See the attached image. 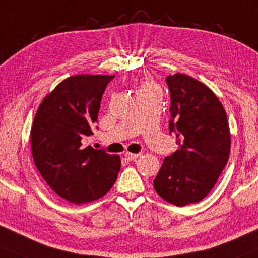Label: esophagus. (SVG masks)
I'll use <instances>...</instances> for the list:
<instances>
[{
	"instance_id": "1",
	"label": "esophagus",
	"mask_w": 258,
	"mask_h": 258,
	"mask_svg": "<svg viewBox=\"0 0 258 258\" xmlns=\"http://www.w3.org/2000/svg\"><path fill=\"white\" fill-rule=\"evenodd\" d=\"M140 156V153H132V152H126L125 157L128 159V161H133V159L138 158Z\"/></svg>"
}]
</instances>
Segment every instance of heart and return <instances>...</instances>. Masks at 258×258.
I'll list each match as a JSON object with an SVG mask.
<instances>
[{"mask_svg": "<svg viewBox=\"0 0 258 258\" xmlns=\"http://www.w3.org/2000/svg\"><path fill=\"white\" fill-rule=\"evenodd\" d=\"M150 90H157V87L151 82H144L142 86H140L138 91H137V94L143 93V91H150Z\"/></svg>", "mask_w": 258, "mask_h": 258, "instance_id": "obj_1", "label": "heart"}]
</instances>
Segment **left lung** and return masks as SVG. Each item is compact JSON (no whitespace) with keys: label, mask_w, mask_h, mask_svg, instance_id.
Returning a JSON list of instances; mask_svg holds the SVG:
<instances>
[{"label":"left lung","mask_w":258,"mask_h":258,"mask_svg":"<svg viewBox=\"0 0 258 258\" xmlns=\"http://www.w3.org/2000/svg\"><path fill=\"white\" fill-rule=\"evenodd\" d=\"M170 90L169 130L178 149L164 158L153 187L165 201L182 207L202 200L212 190L231 149L226 112L216 94L184 74L167 77Z\"/></svg>","instance_id":"8db88e82"}]
</instances>
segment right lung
<instances>
[{"label": "right lung", "mask_w": 258, "mask_h": 258, "mask_svg": "<svg viewBox=\"0 0 258 258\" xmlns=\"http://www.w3.org/2000/svg\"><path fill=\"white\" fill-rule=\"evenodd\" d=\"M114 76L75 75L45 96L31 128L38 171L54 193L73 204L97 200L115 183L118 155L83 146L93 135L101 99Z\"/></svg>", "instance_id": "right-lung-1"}]
</instances>
